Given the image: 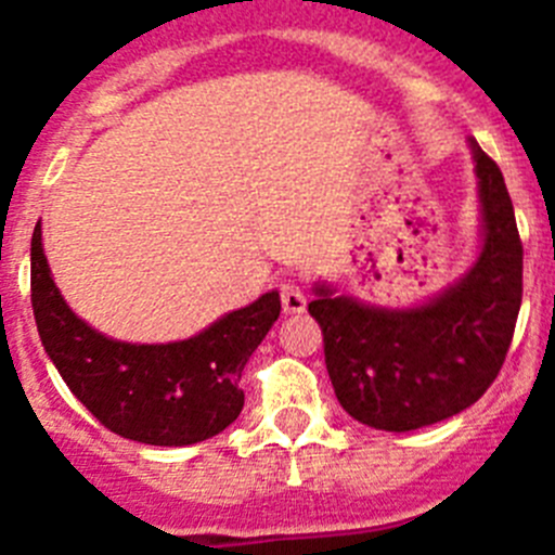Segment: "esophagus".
Masks as SVG:
<instances>
[{
  "label": "esophagus",
  "mask_w": 555,
  "mask_h": 555,
  "mask_svg": "<svg viewBox=\"0 0 555 555\" xmlns=\"http://www.w3.org/2000/svg\"><path fill=\"white\" fill-rule=\"evenodd\" d=\"M281 302H283V311L286 313H302L305 311V294L297 283H281Z\"/></svg>",
  "instance_id": "obj_1"
}]
</instances>
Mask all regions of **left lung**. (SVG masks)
Wrapping results in <instances>:
<instances>
[{
	"label": "left lung",
	"mask_w": 555,
	"mask_h": 555,
	"mask_svg": "<svg viewBox=\"0 0 555 555\" xmlns=\"http://www.w3.org/2000/svg\"><path fill=\"white\" fill-rule=\"evenodd\" d=\"M479 178L481 247L460 281L413 308H383L313 283L308 305L340 406L383 431L462 413L498 377L522 299V244L495 162L467 140Z\"/></svg>",
	"instance_id": "obj_1"
}]
</instances>
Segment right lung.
Listing matches in <instances>:
<instances>
[{
    "mask_svg": "<svg viewBox=\"0 0 555 555\" xmlns=\"http://www.w3.org/2000/svg\"><path fill=\"white\" fill-rule=\"evenodd\" d=\"M33 311L46 354L70 393L109 431L149 446H192L238 418L242 371L281 317L267 292L197 335L170 344H129L90 327L60 294L33 233Z\"/></svg>",
    "mask_w": 555,
    "mask_h": 555,
    "instance_id": "right-lung-1",
    "label": "right lung"
}]
</instances>
